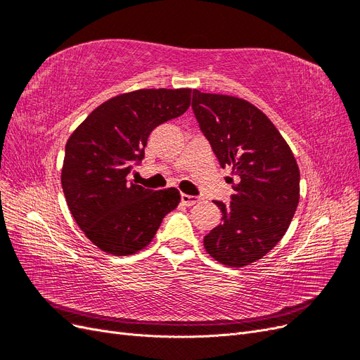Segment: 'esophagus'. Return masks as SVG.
<instances>
[{
  "mask_svg": "<svg viewBox=\"0 0 360 360\" xmlns=\"http://www.w3.org/2000/svg\"><path fill=\"white\" fill-rule=\"evenodd\" d=\"M198 201H200V198H198V197H193V195H186V193H181V202H183L184 205L191 207V205H193V204H197Z\"/></svg>",
  "mask_w": 360,
  "mask_h": 360,
  "instance_id": "obj_1",
  "label": "esophagus"
}]
</instances>
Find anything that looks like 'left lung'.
Instances as JSON below:
<instances>
[{"label": "left lung", "instance_id": "1", "mask_svg": "<svg viewBox=\"0 0 360 360\" xmlns=\"http://www.w3.org/2000/svg\"><path fill=\"white\" fill-rule=\"evenodd\" d=\"M192 110L221 167H233L231 202L214 201L222 224L204 237L207 254L231 267L264 257L284 237L299 204L300 172L264 112L234 96L193 90Z\"/></svg>", "mask_w": 360, "mask_h": 360}]
</instances>
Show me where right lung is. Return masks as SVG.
Masks as SVG:
<instances>
[{"mask_svg":"<svg viewBox=\"0 0 360 360\" xmlns=\"http://www.w3.org/2000/svg\"><path fill=\"white\" fill-rule=\"evenodd\" d=\"M191 89H148L112 97L76 127L66 144L61 184L69 210L106 254L144 249L180 202L176 188L151 191L129 180L151 130L186 112Z\"/></svg>","mask_w":360,"mask_h":360,"instance_id":"right-lung-1","label":"right lung"}]
</instances>
